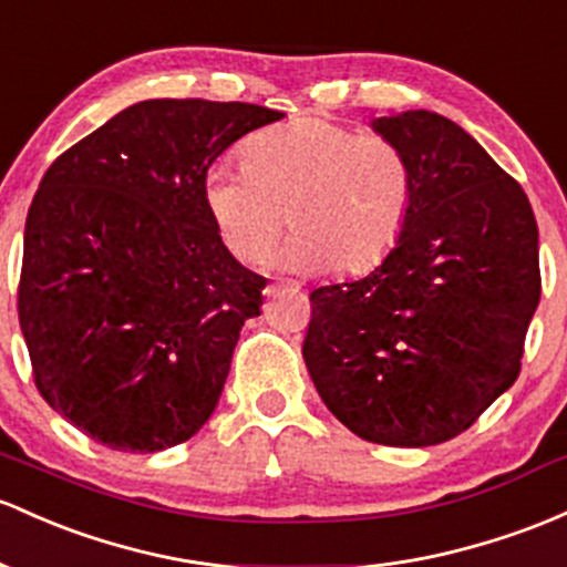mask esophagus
<instances>
[{"label": "esophagus", "instance_id": "1", "mask_svg": "<svg viewBox=\"0 0 567 567\" xmlns=\"http://www.w3.org/2000/svg\"><path fill=\"white\" fill-rule=\"evenodd\" d=\"M285 290H301V285L298 282H285V285H269V288L264 290L266 296L269 298H274V296H279V293H285Z\"/></svg>", "mask_w": 567, "mask_h": 567}]
</instances>
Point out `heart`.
Returning <instances> with one entry per match:
<instances>
[{
  "mask_svg": "<svg viewBox=\"0 0 567 567\" xmlns=\"http://www.w3.org/2000/svg\"><path fill=\"white\" fill-rule=\"evenodd\" d=\"M239 158L241 172L204 174L202 202L241 264H264L290 226L285 269L365 271L393 250L412 213L414 166L390 136L307 115L252 134Z\"/></svg>",
  "mask_w": 567,
  "mask_h": 567,
  "instance_id": "obj_1",
  "label": "heart"
}]
</instances>
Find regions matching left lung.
<instances>
[{
  "instance_id": "8db88e82",
  "label": "left lung",
  "mask_w": 567,
  "mask_h": 567,
  "mask_svg": "<svg viewBox=\"0 0 567 567\" xmlns=\"http://www.w3.org/2000/svg\"><path fill=\"white\" fill-rule=\"evenodd\" d=\"M371 128L412 161V213L374 271L309 293L303 360L360 439L444 444L519 377L540 301L536 215L450 117L409 110Z\"/></svg>"
}]
</instances>
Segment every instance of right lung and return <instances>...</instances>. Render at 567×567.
Instances as JSON below:
<instances>
[{
	"mask_svg": "<svg viewBox=\"0 0 567 567\" xmlns=\"http://www.w3.org/2000/svg\"><path fill=\"white\" fill-rule=\"evenodd\" d=\"M279 117L260 104L147 99L42 177L18 320L40 395L99 444L169 450L215 412L266 277L226 250L202 183L217 155Z\"/></svg>",
	"mask_w": 567,
	"mask_h": 567,
	"instance_id": "obj_1",
	"label": "right lung"
}]
</instances>
